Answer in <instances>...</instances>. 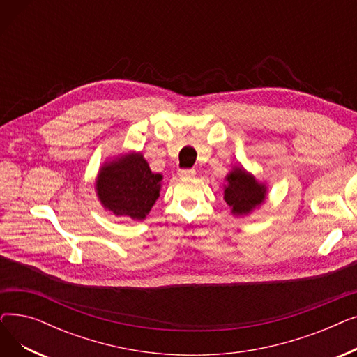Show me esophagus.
I'll return each instance as SVG.
<instances>
[{"mask_svg": "<svg viewBox=\"0 0 357 357\" xmlns=\"http://www.w3.org/2000/svg\"><path fill=\"white\" fill-rule=\"evenodd\" d=\"M178 175L181 178H191V176L195 175V171H194V169H179Z\"/></svg>", "mask_w": 357, "mask_h": 357, "instance_id": "obj_1", "label": "esophagus"}]
</instances>
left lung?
Segmentation results:
<instances>
[{"label": "left lung", "mask_w": 357, "mask_h": 357, "mask_svg": "<svg viewBox=\"0 0 357 357\" xmlns=\"http://www.w3.org/2000/svg\"><path fill=\"white\" fill-rule=\"evenodd\" d=\"M224 199L234 215H246L265 201L266 186L259 183L255 176L243 167H236L227 175Z\"/></svg>", "instance_id": "left-lung-1"}]
</instances>
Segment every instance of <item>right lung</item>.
<instances>
[{"instance_id":"obj_1","label":"right lung","mask_w":357,"mask_h":357,"mask_svg":"<svg viewBox=\"0 0 357 357\" xmlns=\"http://www.w3.org/2000/svg\"><path fill=\"white\" fill-rule=\"evenodd\" d=\"M162 175L153 174L142 153L104 165L97 181V195L104 207L120 217L144 220L159 198Z\"/></svg>"}]
</instances>
